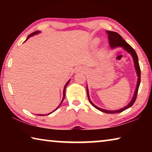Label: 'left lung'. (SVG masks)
Wrapping results in <instances>:
<instances>
[{
    "label": "left lung",
    "mask_w": 152,
    "mask_h": 152,
    "mask_svg": "<svg viewBox=\"0 0 152 152\" xmlns=\"http://www.w3.org/2000/svg\"><path fill=\"white\" fill-rule=\"evenodd\" d=\"M107 36H108V39H109V42L110 46L111 48H116V47H122L123 49H125L126 51H127L129 53H130L132 54V57L133 58V60H134V64H135V67L136 69V72H137V74L138 76V80H137V87H136L134 95H133V99L132 100V101L129 102V104H128L127 106L122 108L119 110H104L101 109V108L96 107V105H94L92 102L91 101L89 97V94H88V87L86 86V90H87V95H88V99L89 100L90 102H91V104L94 107L96 108L98 110H101V111H102L104 113H109V114H111V113H119L123 111L126 109H129V108L131 107L132 105L134 104V102L135 101L136 99H137V92H138V89L139 87H140V81H141V70H140V64H139V61H138V57L137 53H136L135 51L134 50L132 46H131L129 44L125 42V41L123 39L119 33H117V32H114V31H107Z\"/></svg>",
    "instance_id": "left-lung-1"
}]
</instances>
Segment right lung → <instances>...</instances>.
I'll return each instance as SVG.
<instances>
[{
	"mask_svg": "<svg viewBox=\"0 0 152 152\" xmlns=\"http://www.w3.org/2000/svg\"><path fill=\"white\" fill-rule=\"evenodd\" d=\"M39 33V31H35V32H33V33H31V34L29 35V36H28V37H27V39L26 40H25V41H27V39H28V38H29V37H31V36H33V35H35V34H37V33ZM69 82H70V80H68V82H67V83L66 84V85H65V86H64V92H63V94H64V96H63V99H62V101H61V103L60 104V105H59V106L58 107V108H57V109H58V107H60V104H61V102H63V101H64V98H65V91H66V86H67V85H68V83H69ZM56 109H55L54 110H53V111H55V110H56ZM53 112H51V113H53ZM50 113H49V114L48 115H50ZM41 115V116H42V115Z\"/></svg>",
	"mask_w": 152,
	"mask_h": 152,
	"instance_id": "add662e5",
	"label": "right lung"
}]
</instances>
